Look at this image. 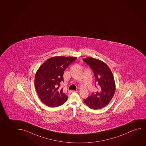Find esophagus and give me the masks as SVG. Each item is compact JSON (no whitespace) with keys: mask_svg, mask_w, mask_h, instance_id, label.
<instances>
[{"mask_svg":"<svg viewBox=\"0 0 146 146\" xmlns=\"http://www.w3.org/2000/svg\"><path fill=\"white\" fill-rule=\"evenodd\" d=\"M77 92L76 90H70V91H69V93H70V94H72V93H74V92Z\"/></svg>","mask_w":146,"mask_h":146,"instance_id":"1","label":"esophagus"}]
</instances>
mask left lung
Here are the masks:
<instances>
[{"label":"left lung","mask_w":146,"mask_h":146,"mask_svg":"<svg viewBox=\"0 0 146 146\" xmlns=\"http://www.w3.org/2000/svg\"><path fill=\"white\" fill-rule=\"evenodd\" d=\"M83 61L94 71L95 86L97 82L98 87L97 92H93L84 101L90 109H102L109 104L115 94V85L113 74L109 66L100 60L86 58Z\"/></svg>","instance_id":"obj_1"}]
</instances>
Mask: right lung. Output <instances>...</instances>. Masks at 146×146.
<instances>
[{
  "mask_svg": "<svg viewBox=\"0 0 146 146\" xmlns=\"http://www.w3.org/2000/svg\"><path fill=\"white\" fill-rule=\"evenodd\" d=\"M77 58L55 56L44 62L35 74V90L42 102L48 107L63 105L68 97L60 89L64 82V72Z\"/></svg>",
  "mask_w": 146,
  "mask_h": 146,
  "instance_id": "right-lung-1",
  "label": "right lung"
}]
</instances>
